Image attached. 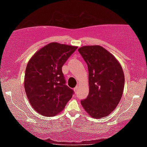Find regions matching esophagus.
Here are the masks:
<instances>
[{"instance_id": "34e87169", "label": "esophagus", "mask_w": 147, "mask_h": 147, "mask_svg": "<svg viewBox=\"0 0 147 147\" xmlns=\"http://www.w3.org/2000/svg\"><path fill=\"white\" fill-rule=\"evenodd\" d=\"M79 86H78V85H77V86H76V87L74 88V91L75 92H77V90H78V89H79Z\"/></svg>"}]
</instances>
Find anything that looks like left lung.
<instances>
[{
  "instance_id": "8db88e82",
  "label": "left lung",
  "mask_w": 147,
  "mask_h": 147,
  "mask_svg": "<svg viewBox=\"0 0 147 147\" xmlns=\"http://www.w3.org/2000/svg\"><path fill=\"white\" fill-rule=\"evenodd\" d=\"M78 51L87 63L89 72V94L81 100V105L92 118L108 116L123 95V68L114 55L100 46H86Z\"/></svg>"
}]
</instances>
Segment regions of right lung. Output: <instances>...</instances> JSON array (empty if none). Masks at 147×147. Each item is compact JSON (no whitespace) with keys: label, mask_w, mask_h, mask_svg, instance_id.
<instances>
[{"label":"right lung","mask_w":147,"mask_h":147,"mask_svg":"<svg viewBox=\"0 0 147 147\" xmlns=\"http://www.w3.org/2000/svg\"><path fill=\"white\" fill-rule=\"evenodd\" d=\"M77 47L53 42L39 50L25 70L24 89L33 109L45 116L63 110L74 91L66 85L62 66Z\"/></svg>","instance_id":"right-lung-1"}]
</instances>
